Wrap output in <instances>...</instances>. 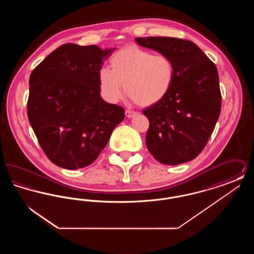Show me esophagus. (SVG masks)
<instances>
[{
	"label": "esophagus",
	"mask_w": 254,
	"mask_h": 254,
	"mask_svg": "<svg viewBox=\"0 0 254 254\" xmlns=\"http://www.w3.org/2000/svg\"><path fill=\"white\" fill-rule=\"evenodd\" d=\"M125 114H126V116H127V118H132L133 116L137 115L138 113H137V112H135V111H132V110L127 109V110H126V112H125Z\"/></svg>",
	"instance_id": "esophagus-1"
}]
</instances>
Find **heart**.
Instances as JSON below:
<instances>
[{"label": "heart", "mask_w": 254, "mask_h": 254, "mask_svg": "<svg viewBox=\"0 0 254 254\" xmlns=\"http://www.w3.org/2000/svg\"><path fill=\"white\" fill-rule=\"evenodd\" d=\"M110 67H102L99 85L103 96L117 103L124 94L141 107H150L161 102L169 93L174 80V65L169 57L137 47H127L115 52Z\"/></svg>", "instance_id": "b5f03b06"}]
</instances>
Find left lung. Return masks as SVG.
<instances>
[{
  "instance_id": "left-lung-1",
  "label": "left lung",
  "mask_w": 254,
  "mask_h": 254,
  "mask_svg": "<svg viewBox=\"0 0 254 254\" xmlns=\"http://www.w3.org/2000/svg\"><path fill=\"white\" fill-rule=\"evenodd\" d=\"M135 41L169 57L174 65V80L167 96L143 111L149 121L146 147L165 165L191 161L204 149L220 115L217 68L190 41L172 37Z\"/></svg>"
}]
</instances>
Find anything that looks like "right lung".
Returning <instances> with one entry per match:
<instances>
[{
  "label": "right lung",
  "mask_w": 254,
  "mask_h": 254,
  "mask_svg": "<svg viewBox=\"0 0 254 254\" xmlns=\"http://www.w3.org/2000/svg\"><path fill=\"white\" fill-rule=\"evenodd\" d=\"M114 49L64 44L29 77L27 116L49 160L63 169L92 164L125 118L100 95L98 73Z\"/></svg>",
  "instance_id": "add662e5"
}]
</instances>
